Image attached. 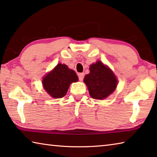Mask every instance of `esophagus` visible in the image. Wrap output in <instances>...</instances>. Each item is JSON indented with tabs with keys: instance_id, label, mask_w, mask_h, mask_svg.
Segmentation results:
<instances>
[{
	"instance_id": "obj_1",
	"label": "esophagus",
	"mask_w": 157,
	"mask_h": 157,
	"mask_svg": "<svg viewBox=\"0 0 157 157\" xmlns=\"http://www.w3.org/2000/svg\"><path fill=\"white\" fill-rule=\"evenodd\" d=\"M84 77V74L83 73H79V74H78V78H79V81H82V80H83Z\"/></svg>"
}]
</instances>
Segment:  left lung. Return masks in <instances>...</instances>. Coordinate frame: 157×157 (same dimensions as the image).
Returning a JSON list of instances; mask_svg holds the SVG:
<instances>
[{
    "instance_id": "1",
    "label": "left lung",
    "mask_w": 157,
    "mask_h": 157,
    "mask_svg": "<svg viewBox=\"0 0 157 157\" xmlns=\"http://www.w3.org/2000/svg\"><path fill=\"white\" fill-rule=\"evenodd\" d=\"M90 73L85 75L84 82L92 98L103 100L115 91L118 80L113 71L100 61L89 67Z\"/></svg>"
}]
</instances>
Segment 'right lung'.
I'll return each instance as SVG.
<instances>
[{
	"mask_svg": "<svg viewBox=\"0 0 157 157\" xmlns=\"http://www.w3.org/2000/svg\"><path fill=\"white\" fill-rule=\"evenodd\" d=\"M78 81V77L75 71L66 64L58 63L46 74L42 80L44 89L50 96L61 98L65 96L72 82Z\"/></svg>",
	"mask_w": 157,
	"mask_h": 157,
	"instance_id": "obj_1",
	"label": "right lung"
}]
</instances>
